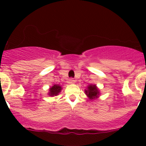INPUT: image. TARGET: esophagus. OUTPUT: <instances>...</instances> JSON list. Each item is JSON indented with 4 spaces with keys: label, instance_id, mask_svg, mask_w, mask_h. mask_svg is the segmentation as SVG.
Instances as JSON below:
<instances>
[{
    "label": "esophagus",
    "instance_id": "1",
    "mask_svg": "<svg viewBox=\"0 0 146 146\" xmlns=\"http://www.w3.org/2000/svg\"><path fill=\"white\" fill-rule=\"evenodd\" d=\"M68 82H69V83H71V84H72V83H75V82H76V80H75L74 79L72 78H71L69 79Z\"/></svg>",
    "mask_w": 146,
    "mask_h": 146
}]
</instances>
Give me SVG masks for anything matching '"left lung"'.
I'll return each instance as SVG.
<instances>
[{
    "instance_id": "1",
    "label": "left lung",
    "mask_w": 146,
    "mask_h": 146,
    "mask_svg": "<svg viewBox=\"0 0 146 146\" xmlns=\"http://www.w3.org/2000/svg\"><path fill=\"white\" fill-rule=\"evenodd\" d=\"M85 92L90 100H93L99 97L100 91L97 88L96 85H88L87 90H85Z\"/></svg>"
}]
</instances>
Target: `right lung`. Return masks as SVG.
<instances>
[{"label": "right lung", "instance_id": "right-lung-1", "mask_svg": "<svg viewBox=\"0 0 146 146\" xmlns=\"http://www.w3.org/2000/svg\"><path fill=\"white\" fill-rule=\"evenodd\" d=\"M61 89L62 88L59 85H54L51 88H50L48 95L49 96H56L58 95V93L61 92Z\"/></svg>", "mask_w": 146, "mask_h": 146}]
</instances>
